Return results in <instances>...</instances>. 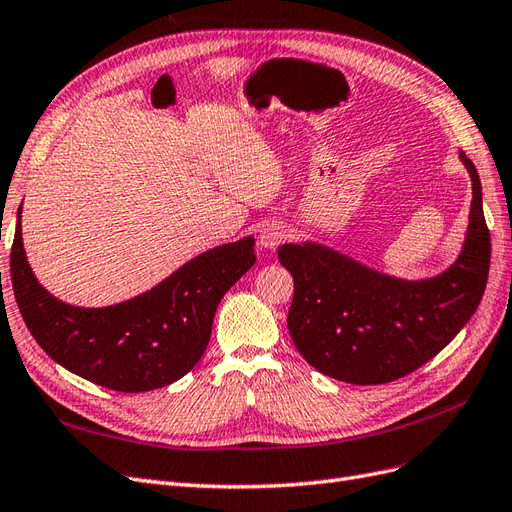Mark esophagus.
<instances>
[{"instance_id": "obj_1", "label": "esophagus", "mask_w": 512, "mask_h": 512, "mask_svg": "<svg viewBox=\"0 0 512 512\" xmlns=\"http://www.w3.org/2000/svg\"><path fill=\"white\" fill-rule=\"evenodd\" d=\"M287 234L289 232H287V227L283 223H268L266 227L261 229V234H259L261 249H266V251L278 249V246L285 242Z\"/></svg>"}]
</instances>
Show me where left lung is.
<instances>
[{"mask_svg":"<svg viewBox=\"0 0 512 512\" xmlns=\"http://www.w3.org/2000/svg\"><path fill=\"white\" fill-rule=\"evenodd\" d=\"M472 178L468 232L455 263L425 280L376 272L317 242L283 244L278 259L293 276L289 334L308 364L351 385H383L415 372L447 346L485 293L491 238L481 178Z\"/></svg>","mask_w":512,"mask_h":512,"instance_id":"obj_1","label":"left lung"}]
</instances>
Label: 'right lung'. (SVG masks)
<instances>
[{
	"label": "right lung",
	"instance_id": "add662e5",
	"mask_svg": "<svg viewBox=\"0 0 512 512\" xmlns=\"http://www.w3.org/2000/svg\"><path fill=\"white\" fill-rule=\"evenodd\" d=\"M21 212L10 253L16 304L31 336L57 364L123 393L166 387L202 359L223 295L255 263V238L187 261L151 291L104 308H80L48 293L29 268Z\"/></svg>",
	"mask_w": 512,
	"mask_h": 512
}]
</instances>
